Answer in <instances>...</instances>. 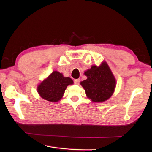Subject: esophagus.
<instances>
[{
  "mask_svg": "<svg viewBox=\"0 0 152 152\" xmlns=\"http://www.w3.org/2000/svg\"><path fill=\"white\" fill-rule=\"evenodd\" d=\"M74 84H80V80L79 79L74 80Z\"/></svg>",
  "mask_w": 152,
  "mask_h": 152,
  "instance_id": "1",
  "label": "esophagus"
}]
</instances>
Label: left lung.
I'll use <instances>...</instances> for the list:
<instances>
[{"mask_svg":"<svg viewBox=\"0 0 152 152\" xmlns=\"http://www.w3.org/2000/svg\"><path fill=\"white\" fill-rule=\"evenodd\" d=\"M84 74L87 79L80 82L87 97L94 102H102L112 96L116 86V80L106 61L100 66H92Z\"/></svg>","mask_w":152,"mask_h":152,"instance_id":"obj_1","label":"left lung"}]
</instances>
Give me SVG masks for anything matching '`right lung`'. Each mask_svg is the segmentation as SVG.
<instances>
[{
    "label": "right lung",
    "instance_id": "add662e5",
    "mask_svg": "<svg viewBox=\"0 0 152 152\" xmlns=\"http://www.w3.org/2000/svg\"><path fill=\"white\" fill-rule=\"evenodd\" d=\"M73 84L69 77H64L58 71H53L37 87V92L42 99L56 102L62 98L67 86Z\"/></svg>",
    "mask_w": 152,
    "mask_h": 152
}]
</instances>
